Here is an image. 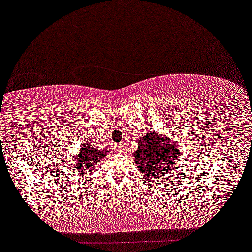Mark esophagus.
Listing matches in <instances>:
<instances>
[{
    "instance_id": "34e87169",
    "label": "esophagus",
    "mask_w": 252,
    "mask_h": 252,
    "mask_svg": "<svg viewBox=\"0 0 252 252\" xmlns=\"http://www.w3.org/2000/svg\"><path fill=\"white\" fill-rule=\"evenodd\" d=\"M116 150H117L118 152H121V153L124 152V148H123L122 144H117V145H116Z\"/></svg>"
}]
</instances>
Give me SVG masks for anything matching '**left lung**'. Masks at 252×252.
Instances as JSON below:
<instances>
[{
    "mask_svg": "<svg viewBox=\"0 0 252 252\" xmlns=\"http://www.w3.org/2000/svg\"><path fill=\"white\" fill-rule=\"evenodd\" d=\"M177 138L169 139L165 135L150 130L139 139L133 158L146 181L168 177L176 162L180 160V145Z\"/></svg>",
    "mask_w": 252,
    "mask_h": 252,
    "instance_id": "1",
    "label": "left lung"
}]
</instances>
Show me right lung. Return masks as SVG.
Masks as SVG:
<instances>
[{"mask_svg": "<svg viewBox=\"0 0 252 252\" xmlns=\"http://www.w3.org/2000/svg\"><path fill=\"white\" fill-rule=\"evenodd\" d=\"M108 153H109L108 150L96 149L89 142L82 143L79 152L76 154V175L80 173L81 176H86L87 172H91L94 169V166L98 165L101 158H103V157Z\"/></svg>", "mask_w": 252, "mask_h": 252, "instance_id": "right-lung-1", "label": "right lung"}]
</instances>
